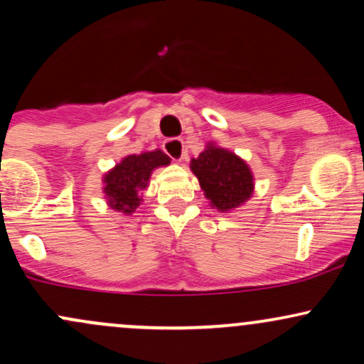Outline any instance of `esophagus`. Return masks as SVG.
<instances>
[{
    "label": "esophagus",
    "instance_id": "esophagus-1",
    "mask_svg": "<svg viewBox=\"0 0 364 364\" xmlns=\"http://www.w3.org/2000/svg\"><path fill=\"white\" fill-rule=\"evenodd\" d=\"M164 150L174 162H181L185 157V141L181 139H169L164 144Z\"/></svg>",
    "mask_w": 364,
    "mask_h": 364
}]
</instances>
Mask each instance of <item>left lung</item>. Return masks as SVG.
<instances>
[{"label":"left lung","instance_id":"left-lung-1","mask_svg":"<svg viewBox=\"0 0 364 364\" xmlns=\"http://www.w3.org/2000/svg\"><path fill=\"white\" fill-rule=\"evenodd\" d=\"M190 169L215 210H236L253 196L255 176L252 168L245 159L219 147L215 141H207L203 152L190 161Z\"/></svg>","mask_w":364,"mask_h":364}]
</instances>
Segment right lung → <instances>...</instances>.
<instances>
[{"label":"right lung","instance_id":"add662e5","mask_svg":"<svg viewBox=\"0 0 364 364\" xmlns=\"http://www.w3.org/2000/svg\"><path fill=\"white\" fill-rule=\"evenodd\" d=\"M171 164L161 149L141 154H129L102 176V193L107 207L132 215L144 202L141 191L147 190L152 173Z\"/></svg>","mask_w":364,"mask_h":364}]
</instances>
